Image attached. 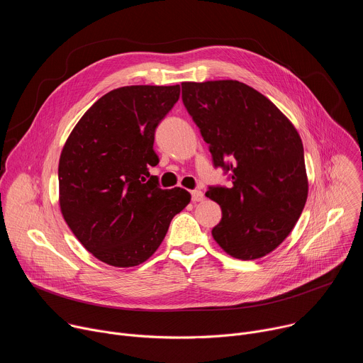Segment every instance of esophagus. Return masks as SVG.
I'll list each match as a JSON object with an SVG mask.
<instances>
[{
    "mask_svg": "<svg viewBox=\"0 0 363 363\" xmlns=\"http://www.w3.org/2000/svg\"><path fill=\"white\" fill-rule=\"evenodd\" d=\"M191 196H192V201H194V202H199V201L203 199V194H202V191H199V189L192 191V192H191Z\"/></svg>",
    "mask_w": 363,
    "mask_h": 363,
    "instance_id": "1",
    "label": "esophagus"
}]
</instances>
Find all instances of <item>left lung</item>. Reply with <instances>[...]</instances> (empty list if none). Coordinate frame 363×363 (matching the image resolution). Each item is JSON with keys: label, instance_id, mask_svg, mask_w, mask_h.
Returning a JSON list of instances; mask_svg holds the SVG:
<instances>
[{"label": "left lung", "instance_id": "left-lung-1", "mask_svg": "<svg viewBox=\"0 0 363 363\" xmlns=\"http://www.w3.org/2000/svg\"><path fill=\"white\" fill-rule=\"evenodd\" d=\"M181 86L214 165L231 175L230 188L205 192L223 210L213 237L234 258H262L287 238L304 208L308 181L300 135L272 100L241 82Z\"/></svg>", "mask_w": 363, "mask_h": 363}]
</instances>
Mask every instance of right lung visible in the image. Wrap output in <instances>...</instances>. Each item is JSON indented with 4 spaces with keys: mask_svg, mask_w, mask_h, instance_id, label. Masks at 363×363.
Segmentation results:
<instances>
[{
    "mask_svg": "<svg viewBox=\"0 0 363 363\" xmlns=\"http://www.w3.org/2000/svg\"><path fill=\"white\" fill-rule=\"evenodd\" d=\"M179 93V84L115 89L82 116L63 146L60 211L82 245L109 266L146 262L191 201L182 188L147 179L149 167L160 162L155 129Z\"/></svg>",
    "mask_w": 363,
    "mask_h": 363,
    "instance_id": "right-lung-1",
    "label": "right lung"
}]
</instances>
